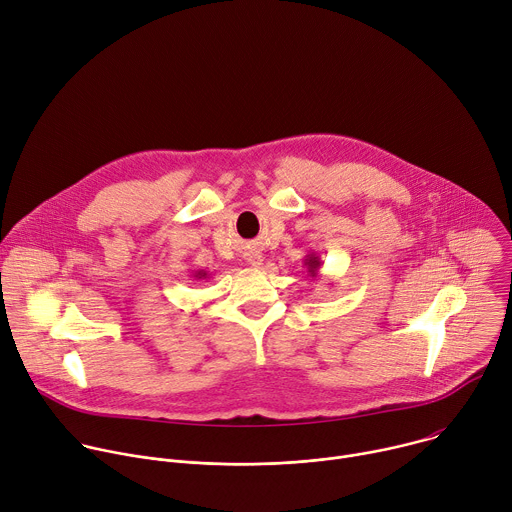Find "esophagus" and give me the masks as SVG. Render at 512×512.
<instances>
[{"mask_svg": "<svg viewBox=\"0 0 512 512\" xmlns=\"http://www.w3.org/2000/svg\"><path fill=\"white\" fill-rule=\"evenodd\" d=\"M245 257H247V261H249L253 267H261V265H263V255H261L259 251H255V249L247 251Z\"/></svg>", "mask_w": 512, "mask_h": 512, "instance_id": "esophagus-1", "label": "esophagus"}]
</instances>
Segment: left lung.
Wrapping results in <instances>:
<instances>
[{"instance_id": "obj_1", "label": "left lung", "mask_w": 512, "mask_h": 512, "mask_svg": "<svg viewBox=\"0 0 512 512\" xmlns=\"http://www.w3.org/2000/svg\"><path fill=\"white\" fill-rule=\"evenodd\" d=\"M304 265L308 267V275H310V277H316V275H318V269H320V265H322L320 255H318V253H310V255H306Z\"/></svg>"}]
</instances>
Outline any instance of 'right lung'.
<instances>
[{
    "label": "right lung",
    "mask_w": 512,
    "mask_h": 512,
    "mask_svg": "<svg viewBox=\"0 0 512 512\" xmlns=\"http://www.w3.org/2000/svg\"><path fill=\"white\" fill-rule=\"evenodd\" d=\"M192 277H194V279H206L208 273H206L204 269H198V271H192Z\"/></svg>",
    "instance_id": "right-lung-1"
}]
</instances>
